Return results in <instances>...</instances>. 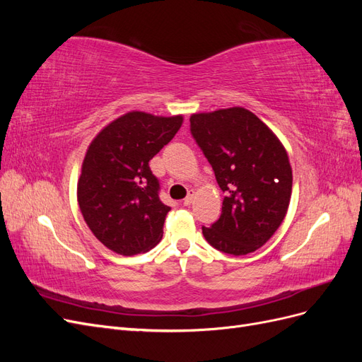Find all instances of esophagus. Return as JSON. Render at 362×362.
<instances>
[{
    "label": "esophagus",
    "mask_w": 362,
    "mask_h": 362,
    "mask_svg": "<svg viewBox=\"0 0 362 362\" xmlns=\"http://www.w3.org/2000/svg\"><path fill=\"white\" fill-rule=\"evenodd\" d=\"M193 198H194V192H193V190H190V192H189V194L185 196V198H184L182 204H184L185 206H189V205L193 202Z\"/></svg>",
    "instance_id": "esophagus-1"
}]
</instances>
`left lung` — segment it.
<instances>
[{"label":"left lung","mask_w":362,"mask_h":362,"mask_svg":"<svg viewBox=\"0 0 362 362\" xmlns=\"http://www.w3.org/2000/svg\"><path fill=\"white\" fill-rule=\"evenodd\" d=\"M190 131L226 194L205 240L229 255L255 252L287 214L293 172L276 134L243 107L190 116Z\"/></svg>","instance_id":"obj_1"}]
</instances>
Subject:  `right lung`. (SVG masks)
Instances as JSON below:
<instances>
[{
  "label": "right lung",
  "instance_id": "right-lung-1",
  "mask_svg": "<svg viewBox=\"0 0 362 362\" xmlns=\"http://www.w3.org/2000/svg\"><path fill=\"white\" fill-rule=\"evenodd\" d=\"M182 116L128 112L104 127L87 148L76 199L87 226L119 255H137L163 237L170 206L160 201L149 161L182 125Z\"/></svg>",
  "mask_w": 362,
  "mask_h": 362
}]
</instances>
